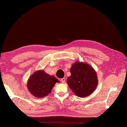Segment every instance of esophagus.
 Returning <instances> with one entry per match:
<instances>
[{
  "label": "esophagus",
  "instance_id": "1",
  "mask_svg": "<svg viewBox=\"0 0 127 127\" xmlns=\"http://www.w3.org/2000/svg\"><path fill=\"white\" fill-rule=\"evenodd\" d=\"M61 82H62V83H64V82H65V78H63V79H61Z\"/></svg>",
  "mask_w": 127,
  "mask_h": 127
}]
</instances>
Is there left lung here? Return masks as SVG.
Here are the masks:
<instances>
[{
	"mask_svg": "<svg viewBox=\"0 0 127 127\" xmlns=\"http://www.w3.org/2000/svg\"><path fill=\"white\" fill-rule=\"evenodd\" d=\"M71 76L67 79V84L75 95L86 97L92 93L98 83L95 70L85 62H75L70 68Z\"/></svg>",
	"mask_w": 127,
	"mask_h": 127,
	"instance_id": "left-lung-1",
	"label": "left lung"
}]
</instances>
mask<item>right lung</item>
<instances>
[{
  "instance_id": "1",
  "label": "right lung",
  "mask_w": 127,
  "mask_h": 127,
  "mask_svg": "<svg viewBox=\"0 0 127 127\" xmlns=\"http://www.w3.org/2000/svg\"><path fill=\"white\" fill-rule=\"evenodd\" d=\"M58 79L45 72L43 70L35 71L29 77L27 81V88L30 93L37 98L46 96L52 91Z\"/></svg>"
}]
</instances>
